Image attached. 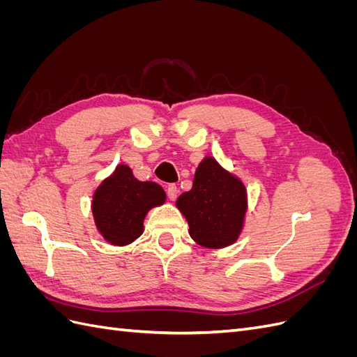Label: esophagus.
<instances>
[{
	"label": "esophagus",
	"mask_w": 357,
	"mask_h": 357,
	"mask_svg": "<svg viewBox=\"0 0 357 357\" xmlns=\"http://www.w3.org/2000/svg\"><path fill=\"white\" fill-rule=\"evenodd\" d=\"M167 195H168V198H169L171 201H174V199L177 198V195H178V188H177L176 185H168V188H167Z\"/></svg>",
	"instance_id": "34e87169"
}]
</instances>
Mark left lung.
<instances>
[{"instance_id":"8db88e82","label":"left lung","mask_w":357,"mask_h":357,"mask_svg":"<svg viewBox=\"0 0 357 357\" xmlns=\"http://www.w3.org/2000/svg\"><path fill=\"white\" fill-rule=\"evenodd\" d=\"M245 189L213 158L197 168L193 186L181 193L177 207L189 223V234L198 244L220 248L238 236L245 214Z\"/></svg>"}]
</instances>
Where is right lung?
Wrapping results in <instances>:
<instances>
[{
	"label": "right lung",
	"instance_id": "right-lung-1",
	"mask_svg": "<svg viewBox=\"0 0 357 357\" xmlns=\"http://www.w3.org/2000/svg\"><path fill=\"white\" fill-rule=\"evenodd\" d=\"M165 192L155 181H139L126 165L96 189L92 211L96 228L104 238L116 245L132 243L143 232L147 211L164 204Z\"/></svg>",
	"mask_w": 357,
	"mask_h": 357
}]
</instances>
